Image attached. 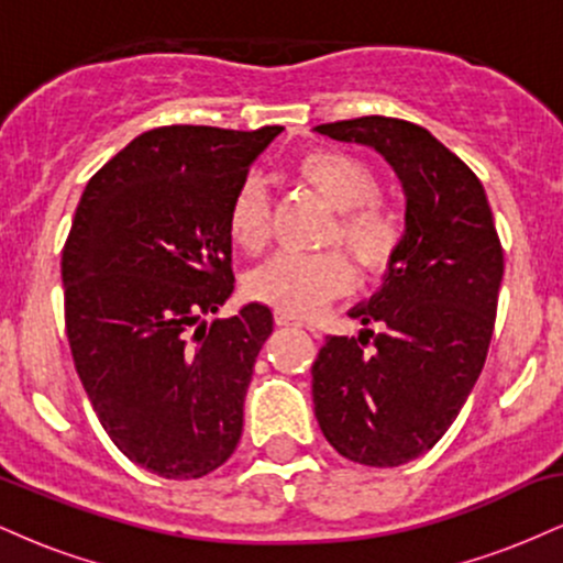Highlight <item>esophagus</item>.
Returning a JSON list of instances; mask_svg holds the SVG:
<instances>
[{"instance_id": "34e87169", "label": "esophagus", "mask_w": 563, "mask_h": 563, "mask_svg": "<svg viewBox=\"0 0 563 563\" xmlns=\"http://www.w3.org/2000/svg\"><path fill=\"white\" fill-rule=\"evenodd\" d=\"M275 322H277V325H280V328H290V325H301V322H299V320H296V318H290V314H286V312H275Z\"/></svg>"}]
</instances>
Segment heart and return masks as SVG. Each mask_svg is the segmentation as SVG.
I'll return each mask as SVG.
<instances>
[{
    "mask_svg": "<svg viewBox=\"0 0 563 563\" xmlns=\"http://www.w3.org/2000/svg\"><path fill=\"white\" fill-rule=\"evenodd\" d=\"M296 177L335 211L328 241H339L367 275L384 273L397 260L405 224L378 203V179L367 164L339 151H312L296 161ZM230 241L245 254H260L269 241V200L256 183H243L228 209ZM352 286V267L341 254H277L245 277V294L286 314L314 312Z\"/></svg>",
    "mask_w": 563,
    "mask_h": 563,
    "instance_id": "b5f03b06",
    "label": "heart"
}]
</instances>
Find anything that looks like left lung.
<instances>
[{"instance_id": "obj_1", "label": "left lung", "mask_w": 563, "mask_h": 563, "mask_svg": "<svg viewBox=\"0 0 563 563\" xmlns=\"http://www.w3.org/2000/svg\"><path fill=\"white\" fill-rule=\"evenodd\" d=\"M314 132L373 147L405 192V241L371 299L312 365L314 416L341 455L376 468L416 461L466 405L493 339L503 249L476 174L429 129L363 115ZM376 321L380 334L367 324ZM374 341L371 353L364 352Z\"/></svg>"}]
</instances>
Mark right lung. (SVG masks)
<instances>
[{"label":"right lung","mask_w":563,"mask_h":563,"mask_svg":"<svg viewBox=\"0 0 563 563\" xmlns=\"http://www.w3.org/2000/svg\"><path fill=\"white\" fill-rule=\"evenodd\" d=\"M283 126H161L87 183L63 249L66 331L102 429L164 479H200L235 452L273 312L235 288L228 209Z\"/></svg>","instance_id":"add662e5"}]
</instances>
